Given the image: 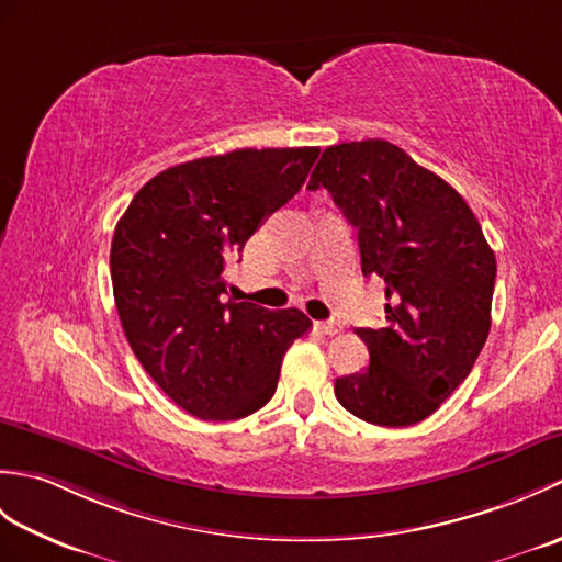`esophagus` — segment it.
<instances>
[{
	"mask_svg": "<svg viewBox=\"0 0 562 562\" xmlns=\"http://www.w3.org/2000/svg\"><path fill=\"white\" fill-rule=\"evenodd\" d=\"M316 328L324 333V336H338V333L342 330V326L336 324V321H318Z\"/></svg>",
	"mask_w": 562,
	"mask_h": 562,
	"instance_id": "34e87169",
	"label": "esophagus"
}]
</instances>
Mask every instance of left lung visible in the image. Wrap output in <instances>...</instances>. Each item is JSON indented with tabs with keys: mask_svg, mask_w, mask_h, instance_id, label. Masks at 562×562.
I'll use <instances>...</instances> for the list:
<instances>
[{
	"mask_svg": "<svg viewBox=\"0 0 562 562\" xmlns=\"http://www.w3.org/2000/svg\"><path fill=\"white\" fill-rule=\"evenodd\" d=\"M308 190L326 188L386 282V326L357 328L369 367L336 379L345 411L381 427L432 415L471 374L491 333L497 262L465 200L386 139L333 145Z\"/></svg>",
	"mask_w": 562,
	"mask_h": 562,
	"instance_id": "obj_1",
	"label": "left lung"
}]
</instances>
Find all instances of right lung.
Here are the masks:
<instances>
[{
	"instance_id": "add662e5",
	"label": "right lung",
	"mask_w": 562,
	"mask_h": 562,
	"mask_svg": "<svg viewBox=\"0 0 562 562\" xmlns=\"http://www.w3.org/2000/svg\"><path fill=\"white\" fill-rule=\"evenodd\" d=\"M318 147L234 149L154 176L115 226L111 280L130 348L176 405L238 420L278 389L300 308L224 300V266L300 193Z\"/></svg>"
}]
</instances>
